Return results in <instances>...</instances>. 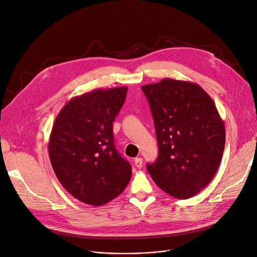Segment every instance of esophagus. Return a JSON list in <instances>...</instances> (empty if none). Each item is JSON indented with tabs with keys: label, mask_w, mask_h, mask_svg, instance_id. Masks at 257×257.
Segmentation results:
<instances>
[{
	"label": "esophagus",
	"mask_w": 257,
	"mask_h": 257,
	"mask_svg": "<svg viewBox=\"0 0 257 257\" xmlns=\"http://www.w3.org/2000/svg\"><path fill=\"white\" fill-rule=\"evenodd\" d=\"M135 166H136L138 169H141L142 166H143V161H142V159H140V157H137V159H135Z\"/></svg>",
	"instance_id": "obj_1"
}]
</instances>
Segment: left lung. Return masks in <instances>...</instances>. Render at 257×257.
Listing matches in <instances>:
<instances>
[{"label":"left lung","mask_w":257,"mask_h":257,"mask_svg":"<svg viewBox=\"0 0 257 257\" xmlns=\"http://www.w3.org/2000/svg\"><path fill=\"white\" fill-rule=\"evenodd\" d=\"M153 116L159 156L147 171L165 192L189 199L213 179L225 127L211 96L196 83L165 78L142 86Z\"/></svg>","instance_id":"8db88e82"}]
</instances>
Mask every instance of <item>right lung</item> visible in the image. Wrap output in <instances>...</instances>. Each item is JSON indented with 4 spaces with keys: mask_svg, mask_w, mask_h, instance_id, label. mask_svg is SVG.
I'll use <instances>...</instances> for the list:
<instances>
[{
    "mask_svg": "<svg viewBox=\"0 0 257 257\" xmlns=\"http://www.w3.org/2000/svg\"><path fill=\"white\" fill-rule=\"evenodd\" d=\"M127 87L97 88L75 96L55 118L48 153L58 181L75 199L102 206L130 182L132 167L114 145L113 121Z\"/></svg>",
    "mask_w": 257,
    "mask_h": 257,
    "instance_id": "obj_1",
    "label": "right lung"
}]
</instances>
